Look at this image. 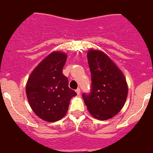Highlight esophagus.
I'll use <instances>...</instances> for the list:
<instances>
[{"label":"esophagus","mask_w":153,"mask_h":153,"mask_svg":"<svg viewBox=\"0 0 153 153\" xmlns=\"http://www.w3.org/2000/svg\"><path fill=\"white\" fill-rule=\"evenodd\" d=\"M76 92L77 93V95H80V88L76 89Z\"/></svg>","instance_id":"esophagus-1"}]
</instances>
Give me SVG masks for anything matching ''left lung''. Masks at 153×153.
Instances as JSON below:
<instances>
[{"mask_svg": "<svg viewBox=\"0 0 153 153\" xmlns=\"http://www.w3.org/2000/svg\"><path fill=\"white\" fill-rule=\"evenodd\" d=\"M91 75L89 94L82 97L89 113L99 120L113 118L122 110L128 95V86L123 72L105 53L96 50L88 52Z\"/></svg>", "mask_w": 153, "mask_h": 153, "instance_id": "1", "label": "left lung"}]
</instances>
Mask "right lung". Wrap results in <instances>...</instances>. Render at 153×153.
<instances>
[{
  "mask_svg": "<svg viewBox=\"0 0 153 153\" xmlns=\"http://www.w3.org/2000/svg\"><path fill=\"white\" fill-rule=\"evenodd\" d=\"M66 59V53L52 52L32 71L27 82L29 104L34 113L46 122L62 119L69 109L71 98L76 95L62 73Z\"/></svg>",
  "mask_w": 153,
  "mask_h": 153,
  "instance_id": "right-lung-1",
  "label": "right lung"
}]
</instances>
